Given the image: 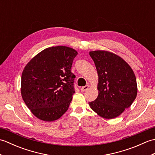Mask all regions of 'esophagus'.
I'll return each instance as SVG.
<instances>
[{"instance_id": "obj_1", "label": "esophagus", "mask_w": 155, "mask_h": 155, "mask_svg": "<svg viewBox=\"0 0 155 155\" xmlns=\"http://www.w3.org/2000/svg\"><path fill=\"white\" fill-rule=\"evenodd\" d=\"M88 87H89V86H88V84H87V85H85L84 87H82L81 88V92H84L85 91H87L88 88Z\"/></svg>"}]
</instances>
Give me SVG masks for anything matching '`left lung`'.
I'll list each match as a JSON object with an SVG mask.
<instances>
[{"label": "left lung", "instance_id": "obj_1", "mask_svg": "<svg viewBox=\"0 0 155 155\" xmlns=\"http://www.w3.org/2000/svg\"><path fill=\"white\" fill-rule=\"evenodd\" d=\"M89 54L98 77L97 99L88 103L91 109L106 119L119 116L131 106L137 94L133 69L123 58L107 51H93Z\"/></svg>", "mask_w": 155, "mask_h": 155}]
</instances>
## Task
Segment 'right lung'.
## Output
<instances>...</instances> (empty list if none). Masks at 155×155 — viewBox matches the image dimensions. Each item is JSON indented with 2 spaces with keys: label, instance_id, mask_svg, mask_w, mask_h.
I'll list each match as a JSON object with an SVG mask.
<instances>
[{
  "label": "right lung",
  "instance_id": "obj_1",
  "mask_svg": "<svg viewBox=\"0 0 155 155\" xmlns=\"http://www.w3.org/2000/svg\"><path fill=\"white\" fill-rule=\"evenodd\" d=\"M77 51L65 46L48 47L39 52L24 68L21 95L38 119L52 122L68 110L74 93L75 75L71 72Z\"/></svg>",
  "mask_w": 155,
  "mask_h": 155
}]
</instances>
